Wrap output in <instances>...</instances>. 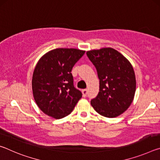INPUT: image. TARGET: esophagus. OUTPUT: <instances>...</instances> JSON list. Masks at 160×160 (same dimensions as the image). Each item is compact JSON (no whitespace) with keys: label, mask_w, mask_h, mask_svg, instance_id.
Returning a JSON list of instances; mask_svg holds the SVG:
<instances>
[{"label":"esophagus","mask_w":160,"mask_h":160,"mask_svg":"<svg viewBox=\"0 0 160 160\" xmlns=\"http://www.w3.org/2000/svg\"><path fill=\"white\" fill-rule=\"evenodd\" d=\"M82 96L84 97H86L87 95H88V90H87L86 89H85V90H82Z\"/></svg>","instance_id":"34e87169"}]
</instances>
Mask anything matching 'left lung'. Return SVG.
Returning a JSON list of instances; mask_svg holds the SVG:
<instances>
[{
  "mask_svg": "<svg viewBox=\"0 0 160 160\" xmlns=\"http://www.w3.org/2000/svg\"><path fill=\"white\" fill-rule=\"evenodd\" d=\"M99 79V92L91 104L97 113L107 118L121 115L134 98L136 81L130 62L112 48L87 52Z\"/></svg>",
  "mask_w": 160,
  "mask_h": 160,
  "instance_id": "left-lung-1",
  "label": "left lung"
}]
</instances>
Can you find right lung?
I'll return each instance as SVG.
<instances>
[{
	"instance_id": "right-lung-1",
	"label": "right lung",
	"mask_w": 160,
	"mask_h": 160,
	"mask_svg": "<svg viewBox=\"0 0 160 160\" xmlns=\"http://www.w3.org/2000/svg\"><path fill=\"white\" fill-rule=\"evenodd\" d=\"M85 51L75 48H56L40 58L34 70L32 91L37 106L54 118L72 112L82 92L74 87L72 67Z\"/></svg>"
}]
</instances>
